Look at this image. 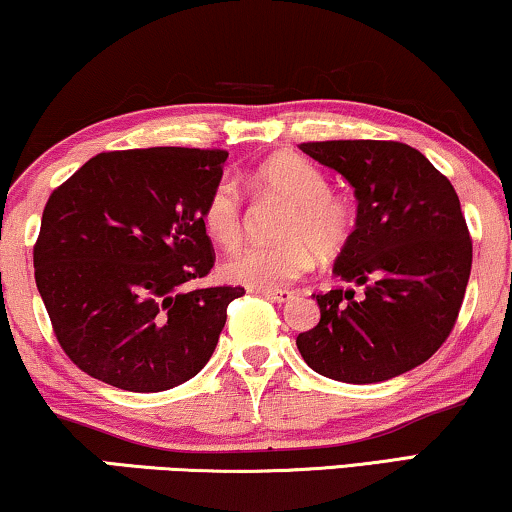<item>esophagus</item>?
I'll use <instances>...</instances> for the list:
<instances>
[{
  "label": "esophagus",
  "instance_id": "34e87169",
  "mask_svg": "<svg viewBox=\"0 0 512 512\" xmlns=\"http://www.w3.org/2000/svg\"><path fill=\"white\" fill-rule=\"evenodd\" d=\"M250 292L262 294V297L271 299V301H278V304H285V301H290L294 297V292H290V290H264V287H253Z\"/></svg>",
  "mask_w": 512,
  "mask_h": 512
}]
</instances>
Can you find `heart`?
<instances>
[{
	"mask_svg": "<svg viewBox=\"0 0 512 512\" xmlns=\"http://www.w3.org/2000/svg\"><path fill=\"white\" fill-rule=\"evenodd\" d=\"M259 192L287 201L278 243L250 246L222 266L234 283L273 287L292 283L311 269L315 253L334 257L348 246L357 215L350 199L331 192L325 171L299 155H276L253 174ZM201 225L213 243L232 250L243 239V197L232 178H220L201 206Z\"/></svg>",
	"mask_w": 512,
	"mask_h": 512,
	"instance_id": "b5f03b06",
	"label": "heart"
}]
</instances>
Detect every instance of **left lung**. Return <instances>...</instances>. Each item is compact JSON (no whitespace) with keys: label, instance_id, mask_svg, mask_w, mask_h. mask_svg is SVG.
Masks as SVG:
<instances>
[{"label":"left lung","instance_id":"obj_1","mask_svg":"<svg viewBox=\"0 0 512 512\" xmlns=\"http://www.w3.org/2000/svg\"><path fill=\"white\" fill-rule=\"evenodd\" d=\"M355 187L357 225L334 273L355 290L313 294L320 322L297 336L320 376L366 385L401 376L445 343L462 308L473 246L455 187L399 141L299 146Z\"/></svg>","mask_w":512,"mask_h":512}]
</instances>
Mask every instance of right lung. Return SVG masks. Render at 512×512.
Wrapping results in <instances>:
<instances>
[{
    "mask_svg": "<svg viewBox=\"0 0 512 512\" xmlns=\"http://www.w3.org/2000/svg\"><path fill=\"white\" fill-rule=\"evenodd\" d=\"M227 150L99 153L48 197L34 278L62 350L127 392H162L204 369L243 287L185 290L213 269L201 206Z\"/></svg>",
    "mask_w": 512,
    "mask_h": 512,
    "instance_id": "right-lung-1",
    "label": "right lung"
}]
</instances>
